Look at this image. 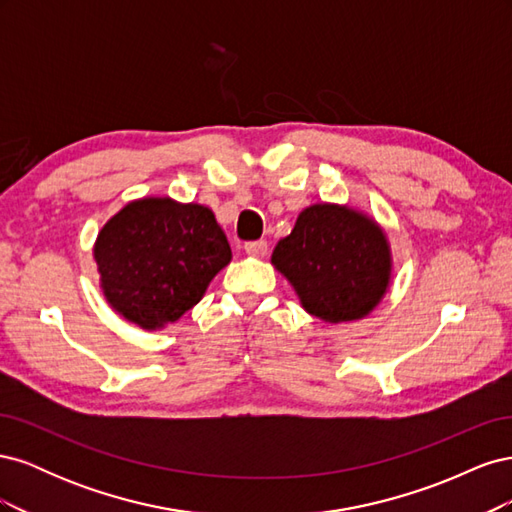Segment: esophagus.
Returning <instances> with one entry per match:
<instances>
[{"label": "esophagus", "instance_id": "1", "mask_svg": "<svg viewBox=\"0 0 512 512\" xmlns=\"http://www.w3.org/2000/svg\"><path fill=\"white\" fill-rule=\"evenodd\" d=\"M267 250H269V245H267V241H247L245 243V252L250 254V256H256V258H262L267 254Z\"/></svg>", "mask_w": 512, "mask_h": 512}]
</instances>
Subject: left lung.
I'll use <instances>...</instances> for the list:
<instances>
[{
  "label": "left lung",
  "instance_id": "1",
  "mask_svg": "<svg viewBox=\"0 0 512 512\" xmlns=\"http://www.w3.org/2000/svg\"><path fill=\"white\" fill-rule=\"evenodd\" d=\"M271 260L307 312L329 322L363 318L389 286L384 232L346 207H307Z\"/></svg>",
  "mask_w": 512,
  "mask_h": 512
}]
</instances>
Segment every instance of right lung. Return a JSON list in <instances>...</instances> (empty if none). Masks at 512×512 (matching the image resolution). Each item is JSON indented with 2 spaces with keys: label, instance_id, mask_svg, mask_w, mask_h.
<instances>
[{
  "label": "right lung",
  "instance_id": "1",
  "mask_svg": "<svg viewBox=\"0 0 512 512\" xmlns=\"http://www.w3.org/2000/svg\"><path fill=\"white\" fill-rule=\"evenodd\" d=\"M94 256L108 303L123 318L156 329L200 301L230 262V245L211 209L145 198L102 228Z\"/></svg>",
  "mask_w": 512,
  "mask_h": 512
}]
</instances>
